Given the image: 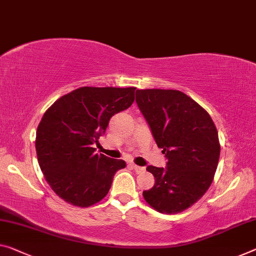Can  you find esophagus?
<instances>
[{
	"label": "esophagus",
	"mask_w": 256,
	"mask_h": 256,
	"mask_svg": "<svg viewBox=\"0 0 256 256\" xmlns=\"http://www.w3.org/2000/svg\"><path fill=\"white\" fill-rule=\"evenodd\" d=\"M130 166L132 167V169H135L136 172H145V167L137 166V164H132Z\"/></svg>",
	"instance_id": "34e87169"
}]
</instances>
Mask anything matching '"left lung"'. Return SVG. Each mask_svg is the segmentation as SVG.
I'll list each match as a JSON object with an SVG mask.
<instances>
[{
	"instance_id": "8db88e82",
	"label": "left lung",
	"mask_w": 256,
	"mask_h": 256,
	"mask_svg": "<svg viewBox=\"0 0 256 256\" xmlns=\"http://www.w3.org/2000/svg\"><path fill=\"white\" fill-rule=\"evenodd\" d=\"M136 102L168 159L166 168L148 166L156 183L143 196L159 213H180L213 182L221 152L218 129L206 110L180 90H137Z\"/></svg>"
}]
</instances>
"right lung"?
Segmentation results:
<instances>
[{
    "mask_svg": "<svg viewBox=\"0 0 256 256\" xmlns=\"http://www.w3.org/2000/svg\"><path fill=\"white\" fill-rule=\"evenodd\" d=\"M135 87H81L54 102L38 124V161L54 194L76 207H89L108 194L124 160L98 154V138L111 118L128 108Z\"/></svg>",
    "mask_w": 256,
    "mask_h": 256,
    "instance_id": "right-lung-1",
    "label": "right lung"
}]
</instances>
